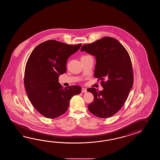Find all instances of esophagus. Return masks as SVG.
Listing matches in <instances>:
<instances>
[{
  "instance_id": "esophagus-1",
  "label": "esophagus",
  "mask_w": 160,
  "mask_h": 160,
  "mask_svg": "<svg viewBox=\"0 0 160 160\" xmlns=\"http://www.w3.org/2000/svg\"><path fill=\"white\" fill-rule=\"evenodd\" d=\"M87 92V89L86 88H82V92Z\"/></svg>"
}]
</instances>
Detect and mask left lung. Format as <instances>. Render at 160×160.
Wrapping results in <instances>:
<instances>
[{
  "instance_id": "left-lung-1",
  "label": "left lung",
  "mask_w": 160,
  "mask_h": 160,
  "mask_svg": "<svg viewBox=\"0 0 160 160\" xmlns=\"http://www.w3.org/2000/svg\"><path fill=\"white\" fill-rule=\"evenodd\" d=\"M81 51L95 56L94 77L101 81L103 90L90 88L94 97L88 105L89 111L99 118H108L122 107L133 83V68L129 55L116 39L104 37L84 44Z\"/></svg>"
}]
</instances>
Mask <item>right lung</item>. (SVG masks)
<instances>
[{"mask_svg": "<svg viewBox=\"0 0 160 160\" xmlns=\"http://www.w3.org/2000/svg\"><path fill=\"white\" fill-rule=\"evenodd\" d=\"M81 44L70 45L54 40L39 44L27 60L24 84L28 98L42 116L55 118L68 109L74 95L81 93L78 86L63 88L58 77L66 72V62Z\"/></svg>", "mask_w": 160, "mask_h": 160, "instance_id": "obj_1", "label": "right lung"}]
</instances>
